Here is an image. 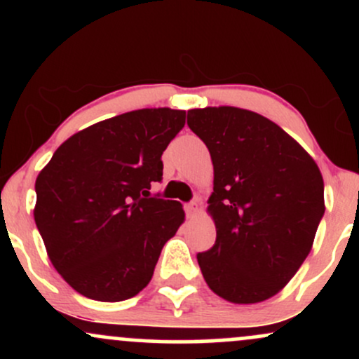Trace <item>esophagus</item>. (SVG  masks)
Segmentation results:
<instances>
[{"instance_id":"34e87169","label":"esophagus","mask_w":359,"mask_h":359,"mask_svg":"<svg viewBox=\"0 0 359 359\" xmlns=\"http://www.w3.org/2000/svg\"><path fill=\"white\" fill-rule=\"evenodd\" d=\"M184 209H185V214H187V216H194V214L199 211V203H197V201H191V203H187L184 205Z\"/></svg>"}]
</instances>
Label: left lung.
Instances as JSON below:
<instances>
[{"label": "left lung", "mask_w": 359, "mask_h": 359, "mask_svg": "<svg viewBox=\"0 0 359 359\" xmlns=\"http://www.w3.org/2000/svg\"><path fill=\"white\" fill-rule=\"evenodd\" d=\"M208 147L216 243L197 253L209 288L228 302L273 297L311 253L324 216V180L311 155L269 118L219 106L189 109Z\"/></svg>", "instance_id": "left-lung-1"}]
</instances>
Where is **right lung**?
<instances>
[{"mask_svg": "<svg viewBox=\"0 0 359 359\" xmlns=\"http://www.w3.org/2000/svg\"><path fill=\"white\" fill-rule=\"evenodd\" d=\"M185 111L147 108L77 131L35 182V224L52 265L84 297L119 302L148 285L184 222L177 201L150 194Z\"/></svg>", "mask_w": 359, "mask_h": 359, "instance_id": "right-lung-1", "label": "right lung"}]
</instances>
